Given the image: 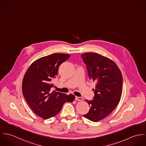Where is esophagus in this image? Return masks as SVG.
Returning <instances> with one entry per match:
<instances>
[{"mask_svg": "<svg viewBox=\"0 0 146 146\" xmlns=\"http://www.w3.org/2000/svg\"><path fill=\"white\" fill-rule=\"evenodd\" d=\"M75 100L78 101H82L83 100V98L82 97H75Z\"/></svg>", "mask_w": 146, "mask_h": 146, "instance_id": "esophagus-1", "label": "esophagus"}]
</instances>
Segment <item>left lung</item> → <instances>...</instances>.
Masks as SVG:
<instances>
[{
  "mask_svg": "<svg viewBox=\"0 0 146 146\" xmlns=\"http://www.w3.org/2000/svg\"><path fill=\"white\" fill-rule=\"evenodd\" d=\"M86 65L90 79L96 83L94 99L85 100L89 104V112L84 115L86 119L94 122L108 116L119 104L122 94L121 72L111 59L100 54L87 52L82 54Z\"/></svg>",
  "mask_w": 146,
  "mask_h": 146,
  "instance_id": "obj_1",
  "label": "left lung"
}]
</instances>
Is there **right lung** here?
Masks as SVG:
<instances>
[{"label": "right lung", "instance_id": "add662e5", "mask_svg": "<svg viewBox=\"0 0 146 146\" xmlns=\"http://www.w3.org/2000/svg\"><path fill=\"white\" fill-rule=\"evenodd\" d=\"M70 54L53 53L32 63L23 78V95L34 112L43 119L57 115L66 102H72L75 96L50 91L53 80L58 74L60 66L67 60Z\"/></svg>", "mask_w": 146, "mask_h": 146}]
</instances>
